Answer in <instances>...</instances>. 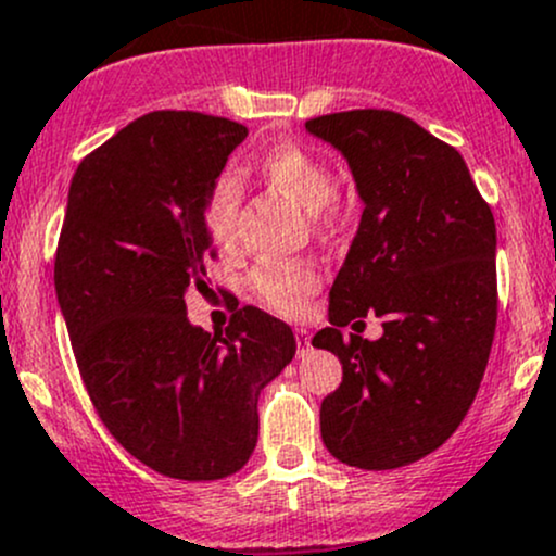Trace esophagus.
<instances>
[{
	"label": "esophagus",
	"instance_id": "34e87169",
	"mask_svg": "<svg viewBox=\"0 0 556 556\" xmlns=\"http://www.w3.org/2000/svg\"><path fill=\"white\" fill-rule=\"evenodd\" d=\"M295 341H299V357H304L306 352L312 350V336H309V330H304V328L295 330Z\"/></svg>",
	"mask_w": 556,
	"mask_h": 556
}]
</instances>
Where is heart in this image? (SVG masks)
<instances>
[{
    "instance_id": "obj_1",
    "label": "heart",
    "mask_w": 556,
    "mask_h": 556,
    "mask_svg": "<svg viewBox=\"0 0 556 556\" xmlns=\"http://www.w3.org/2000/svg\"><path fill=\"white\" fill-rule=\"evenodd\" d=\"M263 179L288 195L306 215H319L336 199V174L325 159L299 142H279L257 161ZM239 212V182L223 174L206 199V228L217 244H231ZM250 288L268 309L295 314L317 290V274L306 263H261L252 268Z\"/></svg>"
}]
</instances>
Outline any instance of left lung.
<instances>
[{"label": "left lung", "mask_w": 556, "mask_h": 556, "mask_svg": "<svg viewBox=\"0 0 556 556\" xmlns=\"http://www.w3.org/2000/svg\"><path fill=\"white\" fill-rule=\"evenodd\" d=\"M344 155L363 215L330 288V328L312 339L341 361L319 406L325 450L390 470L439 450L468 414L497 323L495 217L457 150L406 115L352 110L306 121ZM377 313V342L351 337Z\"/></svg>", "instance_id": "left-lung-1"}]
</instances>
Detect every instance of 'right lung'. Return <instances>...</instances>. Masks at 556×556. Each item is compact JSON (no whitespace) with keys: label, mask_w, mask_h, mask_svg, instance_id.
Listing matches in <instances>:
<instances>
[{"label":"right lung","mask_w":556,"mask_h":556,"mask_svg":"<svg viewBox=\"0 0 556 556\" xmlns=\"http://www.w3.org/2000/svg\"><path fill=\"white\" fill-rule=\"evenodd\" d=\"M247 128L201 112H150L72 177L55 299L88 395L148 468L215 481L257 444V397L295 355L288 323L244 306L226 333L188 319L206 290V199Z\"/></svg>","instance_id":"right-lung-1"}]
</instances>
